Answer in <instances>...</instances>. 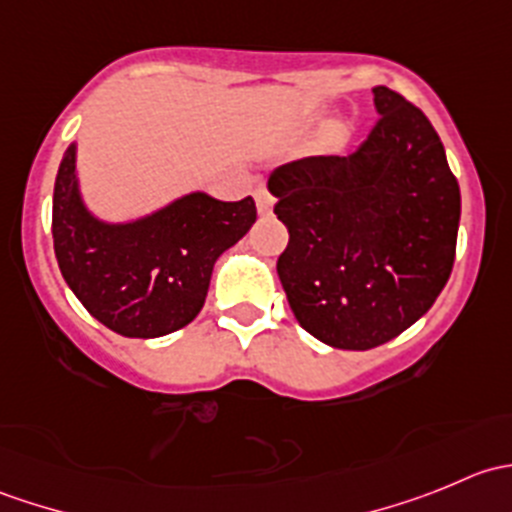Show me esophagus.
<instances>
[{
  "instance_id": "obj_1",
  "label": "esophagus",
  "mask_w": 512,
  "mask_h": 512,
  "mask_svg": "<svg viewBox=\"0 0 512 512\" xmlns=\"http://www.w3.org/2000/svg\"><path fill=\"white\" fill-rule=\"evenodd\" d=\"M255 200H257V213L260 215H270L272 213V205H275V198H272L267 190H257L255 193Z\"/></svg>"
}]
</instances>
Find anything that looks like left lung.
<instances>
[{"label":"left lung","instance_id":"obj_1","mask_svg":"<svg viewBox=\"0 0 512 512\" xmlns=\"http://www.w3.org/2000/svg\"><path fill=\"white\" fill-rule=\"evenodd\" d=\"M379 121L352 156L272 170L267 188L289 242L277 275L319 342L364 352L418 322L456 257L461 190L421 108L374 86Z\"/></svg>","mask_w":512,"mask_h":512}]
</instances>
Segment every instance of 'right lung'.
Masks as SVG:
<instances>
[{
    "instance_id": "obj_1",
    "label": "right lung",
    "mask_w": 512,
    "mask_h": 512,
    "mask_svg": "<svg viewBox=\"0 0 512 512\" xmlns=\"http://www.w3.org/2000/svg\"><path fill=\"white\" fill-rule=\"evenodd\" d=\"M257 220L252 198L223 203L188 193L131 223H106L86 208L76 143L54 183L51 235L66 285L103 327L156 339L193 322L208 297L218 257Z\"/></svg>"
}]
</instances>
